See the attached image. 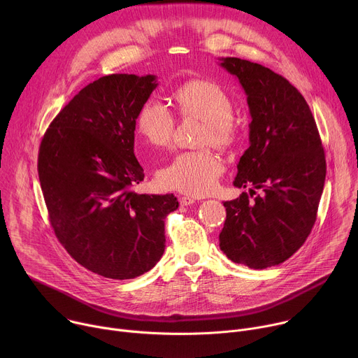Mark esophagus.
<instances>
[{
	"label": "esophagus",
	"mask_w": 358,
	"mask_h": 358,
	"mask_svg": "<svg viewBox=\"0 0 358 358\" xmlns=\"http://www.w3.org/2000/svg\"><path fill=\"white\" fill-rule=\"evenodd\" d=\"M196 201V198L194 196H181L180 198V203L182 207H188V206H192V203Z\"/></svg>",
	"instance_id": "esophagus-1"
}]
</instances>
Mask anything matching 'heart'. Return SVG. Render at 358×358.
<instances>
[{"mask_svg":"<svg viewBox=\"0 0 358 358\" xmlns=\"http://www.w3.org/2000/svg\"><path fill=\"white\" fill-rule=\"evenodd\" d=\"M177 108L182 116H192L206 122L201 144L227 148L238 136V126L232 119L234 103L229 94L215 82L189 80L176 90ZM174 115L157 99H148L140 108L136 129L143 141L155 148L170 145L174 133ZM224 173L221 159L210 150L178 152L164 166L157 178L162 185L189 195H206L214 191Z\"/></svg>","mask_w":358,"mask_h":358,"instance_id":"b5f03b06","label":"heart"}]
</instances>
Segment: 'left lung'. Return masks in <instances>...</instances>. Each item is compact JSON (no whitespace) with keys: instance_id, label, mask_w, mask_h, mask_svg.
I'll return each instance as SVG.
<instances>
[{"instance_id":"left-lung-1","label":"left lung","mask_w":358,"mask_h":358,"mask_svg":"<svg viewBox=\"0 0 358 358\" xmlns=\"http://www.w3.org/2000/svg\"><path fill=\"white\" fill-rule=\"evenodd\" d=\"M220 65L239 80L252 119L234 185L262 192L224 202L220 248L235 264L266 269L289 259L315 225L324 151L308 101L289 80L239 58H220Z\"/></svg>"}]
</instances>
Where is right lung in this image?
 <instances>
[{
  "label": "right lung",
  "mask_w": 358,
  "mask_h": 358,
  "mask_svg": "<svg viewBox=\"0 0 358 358\" xmlns=\"http://www.w3.org/2000/svg\"><path fill=\"white\" fill-rule=\"evenodd\" d=\"M155 75L113 73L85 86L46 130L38 174L57 238L71 257L109 279H133L162 259L173 194H137L136 119Z\"/></svg>",
  "instance_id": "1"
}]
</instances>
